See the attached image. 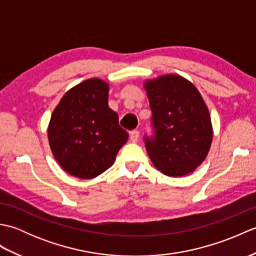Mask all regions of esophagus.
Here are the masks:
<instances>
[{"label":"esophagus","instance_id":"obj_1","mask_svg":"<svg viewBox=\"0 0 256 256\" xmlns=\"http://www.w3.org/2000/svg\"><path fill=\"white\" fill-rule=\"evenodd\" d=\"M138 138H140L138 131H132L131 133H130V140H131V142L136 143L138 140Z\"/></svg>","mask_w":256,"mask_h":256}]
</instances>
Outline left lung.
<instances>
[{"instance_id":"left-lung-1","label":"left lung","mask_w":256,"mask_h":256,"mask_svg":"<svg viewBox=\"0 0 256 256\" xmlns=\"http://www.w3.org/2000/svg\"><path fill=\"white\" fill-rule=\"evenodd\" d=\"M143 86L155 126V138L145 140L152 162L164 175H188L206 160L214 138L204 98L192 81L179 74L148 79Z\"/></svg>"}]
</instances>
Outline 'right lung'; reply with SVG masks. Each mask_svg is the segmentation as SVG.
<instances>
[{"label":"right lung","instance_id":"obj_1","mask_svg":"<svg viewBox=\"0 0 256 256\" xmlns=\"http://www.w3.org/2000/svg\"><path fill=\"white\" fill-rule=\"evenodd\" d=\"M110 86L91 78L69 89L54 108L47 136L52 153L62 170L91 179L108 170L128 134L108 108Z\"/></svg>","mask_w":256,"mask_h":256}]
</instances>
